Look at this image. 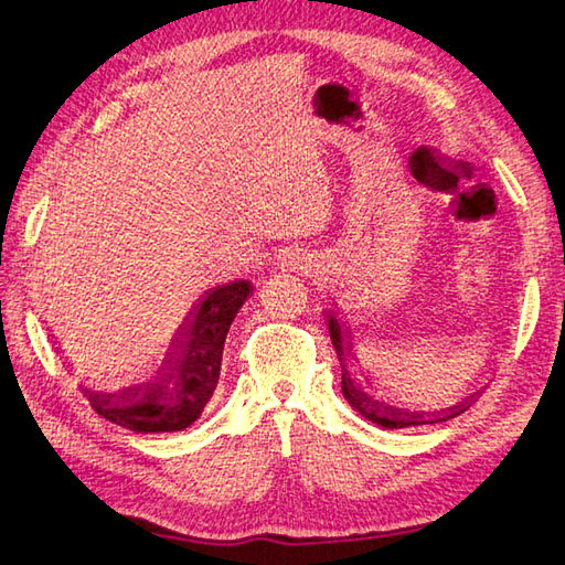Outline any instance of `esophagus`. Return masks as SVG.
<instances>
[{
  "label": "esophagus",
  "mask_w": 565,
  "mask_h": 565,
  "mask_svg": "<svg viewBox=\"0 0 565 565\" xmlns=\"http://www.w3.org/2000/svg\"><path fill=\"white\" fill-rule=\"evenodd\" d=\"M276 262H279L281 269H289V271H309L311 266H316L313 256L301 249H284Z\"/></svg>",
  "instance_id": "esophagus-1"
}]
</instances>
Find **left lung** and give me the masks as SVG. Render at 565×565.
Returning <instances> with one entry per match:
<instances>
[{
  "label": "left lung",
  "instance_id": "left-lung-1",
  "mask_svg": "<svg viewBox=\"0 0 565 565\" xmlns=\"http://www.w3.org/2000/svg\"><path fill=\"white\" fill-rule=\"evenodd\" d=\"M328 333H331V341L333 348L338 353V361L343 365V375H341V390L351 407H355L358 413H361L365 419H371L377 427H385V429H399V427H415V425H435V423H445V419H452L457 415L465 413L469 409V405L475 403L479 397V393L469 395L467 399H461V403L447 407V409H437V413H409V409L403 407H393V405H385L383 399H375L373 395L363 393L361 387H355V383L351 381V375L345 371V355H348V345H343V331H341V323H338V318L333 313H328Z\"/></svg>",
  "mask_w": 565,
  "mask_h": 565
}]
</instances>
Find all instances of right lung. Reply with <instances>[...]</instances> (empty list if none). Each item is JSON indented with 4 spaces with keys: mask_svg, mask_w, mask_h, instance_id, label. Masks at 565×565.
Returning a JSON list of instances; mask_svg holds the SVG:
<instances>
[{
    "mask_svg": "<svg viewBox=\"0 0 565 565\" xmlns=\"http://www.w3.org/2000/svg\"><path fill=\"white\" fill-rule=\"evenodd\" d=\"M252 291L249 281L214 286L172 338L156 381L122 387L120 393L84 390L90 407L132 433H178L190 427L217 387L224 338Z\"/></svg>",
    "mask_w": 565,
    "mask_h": 565,
    "instance_id": "obj_1",
    "label": "right lung"
}]
</instances>
